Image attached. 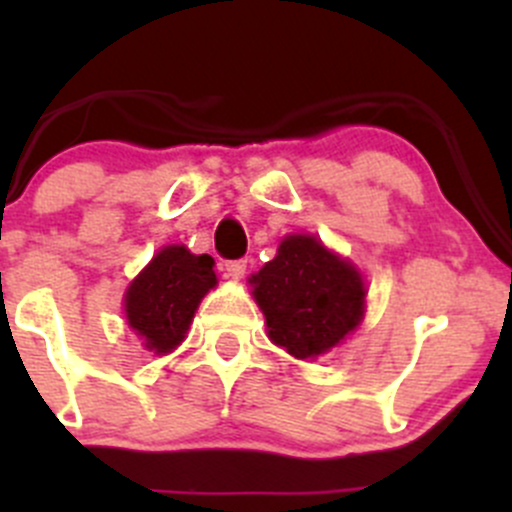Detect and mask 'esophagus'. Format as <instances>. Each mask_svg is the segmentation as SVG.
<instances>
[{"label":"esophagus","instance_id":"34e87169","mask_svg":"<svg viewBox=\"0 0 512 512\" xmlns=\"http://www.w3.org/2000/svg\"><path fill=\"white\" fill-rule=\"evenodd\" d=\"M247 272V260H230L225 262V275L230 277V280H242Z\"/></svg>","mask_w":512,"mask_h":512}]
</instances>
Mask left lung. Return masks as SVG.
<instances>
[{
	"label": "left lung",
	"mask_w": 512,
	"mask_h": 512,
	"mask_svg": "<svg viewBox=\"0 0 512 512\" xmlns=\"http://www.w3.org/2000/svg\"><path fill=\"white\" fill-rule=\"evenodd\" d=\"M250 285L277 347L312 359L337 347L364 317L366 289L349 262L317 237L289 235Z\"/></svg>",
	"instance_id": "1"
}]
</instances>
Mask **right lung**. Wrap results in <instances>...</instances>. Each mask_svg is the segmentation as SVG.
Returning a JSON list of instances; mask_svg holds the SVG:
<instances>
[{"label": "right lung", "mask_w": 512, "mask_h": 512, "mask_svg": "<svg viewBox=\"0 0 512 512\" xmlns=\"http://www.w3.org/2000/svg\"><path fill=\"white\" fill-rule=\"evenodd\" d=\"M215 260L193 255L183 245H168L131 282L126 317L148 352L168 354L183 342L200 299L218 285Z\"/></svg>", "instance_id": "obj_1"}]
</instances>
